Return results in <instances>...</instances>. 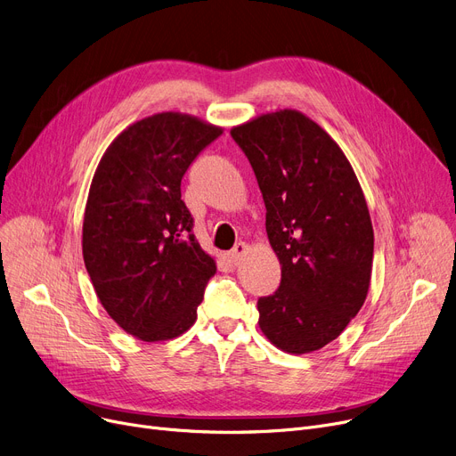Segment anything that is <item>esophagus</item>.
<instances>
[{"mask_svg":"<svg viewBox=\"0 0 456 456\" xmlns=\"http://www.w3.org/2000/svg\"><path fill=\"white\" fill-rule=\"evenodd\" d=\"M248 249H249V246H248L246 242H238V244H234V248L227 253L229 262H232V265H236V262L240 260V258L248 253Z\"/></svg>","mask_w":456,"mask_h":456,"instance_id":"1","label":"esophagus"}]
</instances>
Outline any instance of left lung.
Wrapping results in <instances>:
<instances>
[{
  "mask_svg": "<svg viewBox=\"0 0 456 456\" xmlns=\"http://www.w3.org/2000/svg\"><path fill=\"white\" fill-rule=\"evenodd\" d=\"M266 205V232L281 262L279 289L258 297V325L279 349H322L364 305L373 227L344 151L297 110L262 114L231 131Z\"/></svg>",
  "mask_w": 456,
  "mask_h": 456,
  "instance_id": "obj_1",
  "label": "left lung"
}]
</instances>
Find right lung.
<instances>
[{
	"instance_id": "1",
	"label": "right lung",
	"mask_w": 456,
	"mask_h": 456,
	"mask_svg": "<svg viewBox=\"0 0 456 456\" xmlns=\"http://www.w3.org/2000/svg\"><path fill=\"white\" fill-rule=\"evenodd\" d=\"M224 131L160 112L127 127L94 174L83 222L85 266L109 316L143 342L194 325L216 265L194 236L181 179Z\"/></svg>"
}]
</instances>
